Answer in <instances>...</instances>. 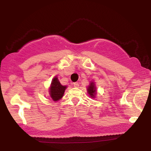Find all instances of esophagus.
I'll return each instance as SVG.
<instances>
[{"label":"esophagus","mask_w":151,"mask_h":151,"mask_svg":"<svg viewBox=\"0 0 151 151\" xmlns=\"http://www.w3.org/2000/svg\"><path fill=\"white\" fill-rule=\"evenodd\" d=\"M73 85H74V87H79V83L78 82H74V84H73Z\"/></svg>","instance_id":"1"}]
</instances>
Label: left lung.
<instances>
[{
	"mask_svg": "<svg viewBox=\"0 0 151 151\" xmlns=\"http://www.w3.org/2000/svg\"><path fill=\"white\" fill-rule=\"evenodd\" d=\"M87 93L89 95V96L91 98H95L96 97V95L97 91H96V86L95 84L94 81H91L89 83V85L87 86Z\"/></svg>",
	"mask_w": 151,
	"mask_h": 151,
	"instance_id": "obj_1",
	"label": "left lung"
}]
</instances>
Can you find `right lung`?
<instances>
[{"instance_id": "1", "label": "right lung", "mask_w": 151, "mask_h": 151, "mask_svg": "<svg viewBox=\"0 0 151 151\" xmlns=\"http://www.w3.org/2000/svg\"><path fill=\"white\" fill-rule=\"evenodd\" d=\"M67 86L62 85L59 81L58 77H55L52 80L49 89L50 96L54 101H58L60 100L64 96Z\"/></svg>"}]
</instances>
